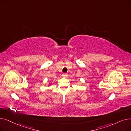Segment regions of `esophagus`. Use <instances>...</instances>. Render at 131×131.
I'll return each instance as SVG.
<instances>
[{"label":"esophagus","instance_id":"esophagus-1","mask_svg":"<svg viewBox=\"0 0 131 131\" xmlns=\"http://www.w3.org/2000/svg\"><path fill=\"white\" fill-rule=\"evenodd\" d=\"M62 76L64 78H66V77H67V76H68V74H66V73H63L62 74Z\"/></svg>","mask_w":131,"mask_h":131}]
</instances>
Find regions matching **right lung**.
<instances>
[{"label":"right lung","mask_w":131,"mask_h":131,"mask_svg":"<svg viewBox=\"0 0 131 131\" xmlns=\"http://www.w3.org/2000/svg\"><path fill=\"white\" fill-rule=\"evenodd\" d=\"M50 83H49V84L48 85V86H50Z\"/></svg>","instance_id":"right-lung-1"}]
</instances>
